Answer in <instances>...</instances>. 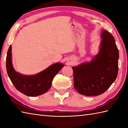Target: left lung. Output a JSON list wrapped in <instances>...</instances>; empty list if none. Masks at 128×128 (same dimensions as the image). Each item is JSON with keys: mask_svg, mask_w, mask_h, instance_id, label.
<instances>
[{"mask_svg": "<svg viewBox=\"0 0 128 128\" xmlns=\"http://www.w3.org/2000/svg\"><path fill=\"white\" fill-rule=\"evenodd\" d=\"M100 37L99 52L92 60L72 67L74 88L85 96L104 93L118 75L119 50L114 38L106 30L102 31Z\"/></svg>", "mask_w": 128, "mask_h": 128, "instance_id": "left-lung-1", "label": "left lung"}]
</instances>
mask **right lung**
I'll return each mask as SVG.
<instances>
[{
    "label": "right lung",
    "instance_id": "add662e5",
    "mask_svg": "<svg viewBox=\"0 0 128 128\" xmlns=\"http://www.w3.org/2000/svg\"><path fill=\"white\" fill-rule=\"evenodd\" d=\"M63 66V64L57 62L36 75H22L16 72L13 68L12 46L7 53L6 67L8 76L15 88L28 96H37L47 92L51 87L54 77Z\"/></svg>",
    "mask_w": 128,
    "mask_h": 128
}]
</instances>
